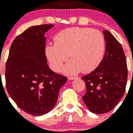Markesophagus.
I'll return each instance as SVG.
<instances>
[{"mask_svg": "<svg viewBox=\"0 0 133 133\" xmlns=\"http://www.w3.org/2000/svg\"><path fill=\"white\" fill-rule=\"evenodd\" d=\"M77 77H74V76H73V77H68V79L69 80H70V81H72V80H74V79H77Z\"/></svg>", "mask_w": 133, "mask_h": 133, "instance_id": "obj_1", "label": "esophagus"}]
</instances>
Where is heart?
Masks as SVG:
<instances>
[{"label": "heart", "mask_w": 133, "mask_h": 133, "mask_svg": "<svg viewBox=\"0 0 133 133\" xmlns=\"http://www.w3.org/2000/svg\"><path fill=\"white\" fill-rule=\"evenodd\" d=\"M104 49V38L99 30L72 27L58 33L54 37V44L45 46V54L55 72L61 69L70 56L72 60L62 71L76 74L81 71L86 73L96 69L103 59Z\"/></svg>", "instance_id": "obj_1"}]
</instances>
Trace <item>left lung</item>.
Listing matches in <instances>:
<instances>
[{"instance_id":"obj_1","label":"left lung","mask_w":133,"mask_h":133,"mask_svg":"<svg viewBox=\"0 0 133 133\" xmlns=\"http://www.w3.org/2000/svg\"><path fill=\"white\" fill-rule=\"evenodd\" d=\"M106 52L99 65L81 79L86 82L82 97L88 109L95 114L109 112L124 96L128 78L126 59L121 45L108 30L103 31Z\"/></svg>"}]
</instances>
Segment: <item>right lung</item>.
<instances>
[{"mask_svg": "<svg viewBox=\"0 0 133 133\" xmlns=\"http://www.w3.org/2000/svg\"><path fill=\"white\" fill-rule=\"evenodd\" d=\"M54 26L29 27L13 41L6 62L9 94L18 107L33 116H42L54 108L67 77L49 68L45 54V33Z\"/></svg>", "mask_w": 133, "mask_h": 133, "instance_id": "add662e5", "label": "right lung"}]
</instances>
